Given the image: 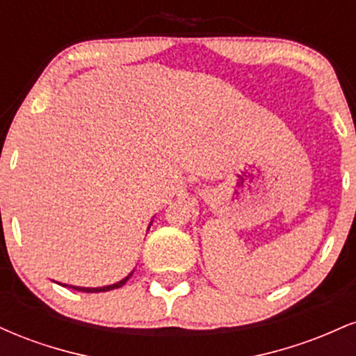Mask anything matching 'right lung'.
Returning <instances> with one entry per match:
<instances>
[{
    "label": "right lung",
    "mask_w": 356,
    "mask_h": 356,
    "mask_svg": "<svg viewBox=\"0 0 356 356\" xmlns=\"http://www.w3.org/2000/svg\"><path fill=\"white\" fill-rule=\"evenodd\" d=\"M150 224H152V220H150ZM150 224H149V227H150ZM134 275V271L130 273V275H127L124 280H120L118 281V283H115V284H108V286H102V288H83V286H73V284H61V286H68V288H72V289H76V291H83V293H102V291H110V289H117V288H122V286H124L127 281H129V277Z\"/></svg>",
    "instance_id": "1"
}]
</instances>
